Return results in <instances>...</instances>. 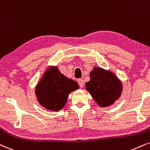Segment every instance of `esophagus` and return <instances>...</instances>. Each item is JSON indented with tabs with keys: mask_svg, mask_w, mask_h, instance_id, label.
Segmentation results:
<instances>
[{
	"mask_svg": "<svg viewBox=\"0 0 150 150\" xmlns=\"http://www.w3.org/2000/svg\"><path fill=\"white\" fill-rule=\"evenodd\" d=\"M77 82H78L79 85H80V87L83 88V86H84V80H83L82 79H79V80H77Z\"/></svg>",
	"mask_w": 150,
	"mask_h": 150,
	"instance_id": "1",
	"label": "esophagus"
}]
</instances>
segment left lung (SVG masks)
Listing matches in <instances>:
<instances>
[{"label": "left lung", "instance_id": "8db88e82", "mask_svg": "<svg viewBox=\"0 0 150 150\" xmlns=\"http://www.w3.org/2000/svg\"><path fill=\"white\" fill-rule=\"evenodd\" d=\"M86 90L95 102L102 108L109 107L120 98L123 90L122 81L110 70L93 67L90 80L85 84Z\"/></svg>", "mask_w": 150, "mask_h": 150}]
</instances>
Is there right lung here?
Masks as SVG:
<instances>
[{
  "mask_svg": "<svg viewBox=\"0 0 150 150\" xmlns=\"http://www.w3.org/2000/svg\"><path fill=\"white\" fill-rule=\"evenodd\" d=\"M78 89L77 82L63 75L57 66H50L36 84L35 94L43 108L57 112L66 105L70 93Z\"/></svg>",
  "mask_w": 150,
  "mask_h": 150,
  "instance_id": "1",
  "label": "right lung"
}]
</instances>
